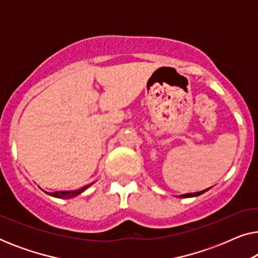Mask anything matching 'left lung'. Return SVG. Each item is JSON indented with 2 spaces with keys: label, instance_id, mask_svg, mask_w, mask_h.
Instances as JSON below:
<instances>
[{
  "label": "left lung",
  "instance_id": "8db88e82",
  "mask_svg": "<svg viewBox=\"0 0 258 258\" xmlns=\"http://www.w3.org/2000/svg\"><path fill=\"white\" fill-rule=\"evenodd\" d=\"M210 188H208V189H206V190H202V191H199V192H191V194H184V195H181L179 197H184V199H188V197H196V196H200V195H202L203 192H206V191H208V190H209Z\"/></svg>",
  "mask_w": 258,
  "mask_h": 258
}]
</instances>
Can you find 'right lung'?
Here are the masks:
<instances>
[{
	"mask_svg": "<svg viewBox=\"0 0 258 258\" xmlns=\"http://www.w3.org/2000/svg\"><path fill=\"white\" fill-rule=\"evenodd\" d=\"M90 185L91 184L86 185V186H83V188L77 189V190H68V191H55V192H47V191H45V194H48V195H50L52 197H57V199H73V197H75L77 195H80L81 192H83L84 190L89 188Z\"/></svg>",
	"mask_w": 258,
	"mask_h": 258,
	"instance_id": "1",
	"label": "right lung"
}]
</instances>
